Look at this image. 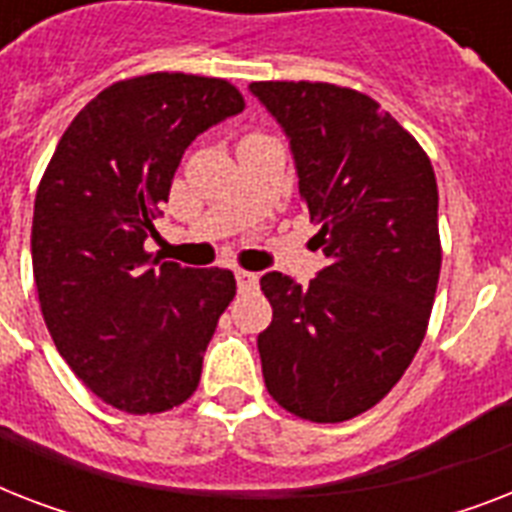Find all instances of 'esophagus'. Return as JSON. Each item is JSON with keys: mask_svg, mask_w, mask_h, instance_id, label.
<instances>
[{"mask_svg": "<svg viewBox=\"0 0 512 512\" xmlns=\"http://www.w3.org/2000/svg\"><path fill=\"white\" fill-rule=\"evenodd\" d=\"M257 281H260V276H257V273H249V271L236 273V284H239V292H255Z\"/></svg>", "mask_w": 512, "mask_h": 512, "instance_id": "esophagus-1", "label": "esophagus"}]
</instances>
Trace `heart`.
<instances>
[{
    "mask_svg": "<svg viewBox=\"0 0 512 512\" xmlns=\"http://www.w3.org/2000/svg\"><path fill=\"white\" fill-rule=\"evenodd\" d=\"M255 135H260V132H249V135H244V140H247V138H255Z\"/></svg>",
    "mask_w": 512,
    "mask_h": 512,
    "instance_id": "obj_1",
    "label": "heart"
}]
</instances>
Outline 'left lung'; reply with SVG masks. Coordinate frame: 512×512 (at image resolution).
I'll return each instance as SVG.
<instances>
[{"mask_svg": "<svg viewBox=\"0 0 512 512\" xmlns=\"http://www.w3.org/2000/svg\"><path fill=\"white\" fill-rule=\"evenodd\" d=\"M284 127L327 268L260 279L273 308L265 388L300 420L345 422L388 396L428 332L441 273L436 172L380 103L329 82H252Z\"/></svg>", "mask_w": 512, "mask_h": 512, "instance_id": "8db88e82", "label": "left lung"}]
</instances>
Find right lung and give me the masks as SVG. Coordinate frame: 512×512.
<instances>
[{
    "instance_id": "add662e5",
    "label": "right lung",
    "mask_w": 512,
    "mask_h": 512,
    "mask_svg": "<svg viewBox=\"0 0 512 512\" xmlns=\"http://www.w3.org/2000/svg\"><path fill=\"white\" fill-rule=\"evenodd\" d=\"M239 111L244 95L215 76L122 79L68 124L36 188L31 263L44 324L71 372L119 412H170L199 388L236 279L159 263L143 241L185 148Z\"/></svg>"
}]
</instances>
